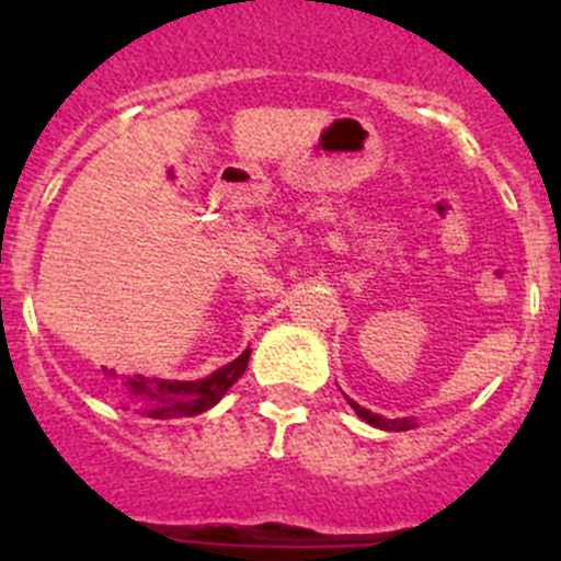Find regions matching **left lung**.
Returning <instances> with one entry per match:
<instances>
[{
  "label": "left lung",
  "mask_w": 561,
  "mask_h": 561,
  "mask_svg": "<svg viewBox=\"0 0 561 561\" xmlns=\"http://www.w3.org/2000/svg\"><path fill=\"white\" fill-rule=\"evenodd\" d=\"M350 407H353V410L358 412L360 421H366V423H369V426H375V428H382V432H407V428H415L417 426L415 417H396V421H388V417L377 415V412L366 410V407L355 404V401H350Z\"/></svg>",
  "instance_id": "8db88e82"
}]
</instances>
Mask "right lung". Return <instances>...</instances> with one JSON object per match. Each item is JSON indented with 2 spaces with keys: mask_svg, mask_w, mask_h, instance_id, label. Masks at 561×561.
I'll return each instance as SVG.
<instances>
[{
  "mask_svg": "<svg viewBox=\"0 0 561 561\" xmlns=\"http://www.w3.org/2000/svg\"><path fill=\"white\" fill-rule=\"evenodd\" d=\"M249 355L252 350H244L236 360L225 364L222 369L211 371L208 377L203 380H157V377H122L116 371H107L103 369L107 377L122 382L124 396L129 401H138L144 407V415L157 417V421H168V417H192V415H201V412L211 410L228 388L233 382H239V377L244 375L247 364H249ZM127 410V404L122 407Z\"/></svg>",
  "mask_w": 561,
  "mask_h": 561,
  "instance_id": "add662e5",
  "label": "right lung"
}]
</instances>
